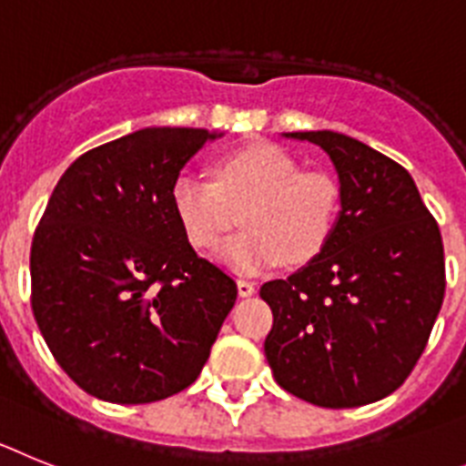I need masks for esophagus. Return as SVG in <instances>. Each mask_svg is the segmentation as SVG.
I'll return each instance as SVG.
<instances>
[{
	"label": "esophagus",
	"instance_id": "34e87169",
	"mask_svg": "<svg viewBox=\"0 0 466 466\" xmlns=\"http://www.w3.org/2000/svg\"><path fill=\"white\" fill-rule=\"evenodd\" d=\"M237 289H238V295H241V298H250V295L256 293V283L248 281V279H238Z\"/></svg>",
	"mask_w": 466,
	"mask_h": 466
}]
</instances>
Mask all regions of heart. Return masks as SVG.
Returning <instances> with one entry per match:
<instances>
[{
	"mask_svg": "<svg viewBox=\"0 0 466 466\" xmlns=\"http://www.w3.org/2000/svg\"><path fill=\"white\" fill-rule=\"evenodd\" d=\"M171 206L197 250H213L244 222L246 232L222 246L220 258L238 274H260L286 260L305 265L329 244L338 222L339 189L329 173L302 171L300 161L269 143L220 157L213 183L180 176Z\"/></svg>",
	"mask_w": 466,
	"mask_h": 466,
	"instance_id": "obj_1",
	"label": "heart"
}]
</instances>
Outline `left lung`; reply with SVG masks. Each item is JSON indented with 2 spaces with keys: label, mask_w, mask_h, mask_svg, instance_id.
I'll use <instances>...</instances> for the list:
<instances>
[{
  "label": "left lung",
  "mask_w": 466,
  "mask_h": 466,
  "mask_svg": "<svg viewBox=\"0 0 466 466\" xmlns=\"http://www.w3.org/2000/svg\"><path fill=\"white\" fill-rule=\"evenodd\" d=\"M330 157L339 216L329 244L260 289L274 323L265 356L279 387L321 408H356L406 382L446 293L443 241L410 173L335 131L286 133Z\"/></svg>",
  "instance_id": "1"
}]
</instances>
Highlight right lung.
I'll list each match as a JSON object with an SVG mask.
<instances>
[{
  "mask_svg": "<svg viewBox=\"0 0 466 466\" xmlns=\"http://www.w3.org/2000/svg\"><path fill=\"white\" fill-rule=\"evenodd\" d=\"M140 128L63 173L32 238V311L84 391L152 403L199 378L237 283L194 253L171 206L183 166L220 137Z\"/></svg>",
  "mask_w": 466,
  "mask_h": 466,
  "instance_id": "right-lung-1",
  "label": "right lung"
}]
</instances>
